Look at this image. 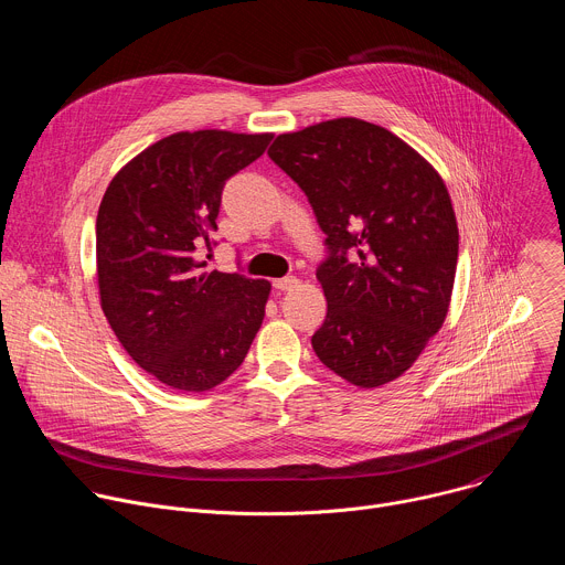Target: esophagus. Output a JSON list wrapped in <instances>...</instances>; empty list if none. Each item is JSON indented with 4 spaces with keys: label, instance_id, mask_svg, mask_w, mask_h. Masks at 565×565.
<instances>
[{
    "label": "esophagus",
    "instance_id": "obj_1",
    "mask_svg": "<svg viewBox=\"0 0 565 565\" xmlns=\"http://www.w3.org/2000/svg\"><path fill=\"white\" fill-rule=\"evenodd\" d=\"M297 284H299L297 277H284V279H275V281H273V286H275L277 290H292V288H297Z\"/></svg>",
    "mask_w": 565,
    "mask_h": 565
}]
</instances>
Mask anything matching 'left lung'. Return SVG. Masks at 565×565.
I'll use <instances>...</instances> for the list:
<instances>
[{
  "label": "left lung",
  "instance_id": "obj_1",
  "mask_svg": "<svg viewBox=\"0 0 565 565\" xmlns=\"http://www.w3.org/2000/svg\"><path fill=\"white\" fill-rule=\"evenodd\" d=\"M268 156L308 196L331 250L317 270L329 301L312 335L317 358L360 388L393 382L451 303L458 223L443 177L412 145L360 118L279 134Z\"/></svg>",
  "mask_w": 565,
  "mask_h": 565
}]
</instances>
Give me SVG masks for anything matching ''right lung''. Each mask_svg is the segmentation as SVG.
I'll use <instances>...</instances> for the list:
<instances>
[{"mask_svg":"<svg viewBox=\"0 0 565 565\" xmlns=\"http://www.w3.org/2000/svg\"><path fill=\"white\" fill-rule=\"evenodd\" d=\"M273 134L177 131L111 179L96 221L100 306L129 358L158 382L201 393L227 380L262 329L270 281L205 273L225 181Z\"/></svg>","mask_w":565,"mask_h":565,"instance_id":"right-lung-1","label":"right lung"}]
</instances>
